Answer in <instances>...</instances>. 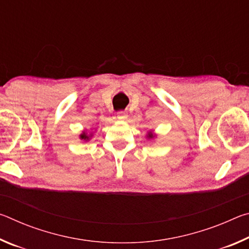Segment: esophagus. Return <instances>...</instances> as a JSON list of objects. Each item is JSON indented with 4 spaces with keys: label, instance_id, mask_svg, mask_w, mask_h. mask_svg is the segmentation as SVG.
Wrapping results in <instances>:
<instances>
[{
    "label": "esophagus",
    "instance_id": "1",
    "mask_svg": "<svg viewBox=\"0 0 249 249\" xmlns=\"http://www.w3.org/2000/svg\"><path fill=\"white\" fill-rule=\"evenodd\" d=\"M117 119H119L120 121H125L126 119H127V113L119 112L117 113Z\"/></svg>",
    "mask_w": 249,
    "mask_h": 249
}]
</instances>
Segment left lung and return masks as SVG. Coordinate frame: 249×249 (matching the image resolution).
<instances>
[{
	"label": "left lung",
	"instance_id": "obj_1",
	"mask_svg": "<svg viewBox=\"0 0 249 249\" xmlns=\"http://www.w3.org/2000/svg\"><path fill=\"white\" fill-rule=\"evenodd\" d=\"M146 137H147V140H153V138L156 137V134L153 133V130H149V132H147Z\"/></svg>",
	"mask_w": 249,
	"mask_h": 249
}]
</instances>
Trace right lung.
Masks as SVG:
<instances>
[{"label": "right lung", "mask_w": 249, "mask_h": 249, "mask_svg": "<svg viewBox=\"0 0 249 249\" xmlns=\"http://www.w3.org/2000/svg\"><path fill=\"white\" fill-rule=\"evenodd\" d=\"M93 136V133H89L88 134L87 132H82L81 134H80V140H83V141H86V142H88V141H90L91 140V137Z\"/></svg>", "instance_id": "add662e5"}]
</instances>
